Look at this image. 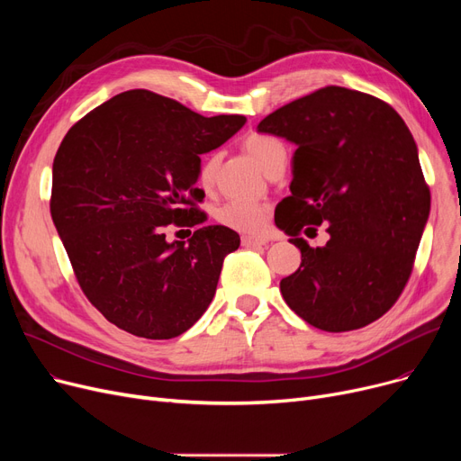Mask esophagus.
<instances>
[{
  "label": "esophagus",
  "instance_id": "esophagus-1",
  "mask_svg": "<svg viewBox=\"0 0 461 461\" xmlns=\"http://www.w3.org/2000/svg\"><path fill=\"white\" fill-rule=\"evenodd\" d=\"M265 243H267V239H263V237H252V235H243V237H240V245L247 247V249L261 247Z\"/></svg>",
  "mask_w": 461,
  "mask_h": 461
}]
</instances>
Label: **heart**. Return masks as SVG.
I'll use <instances>...</instances> for the list:
<instances>
[{"mask_svg": "<svg viewBox=\"0 0 461 461\" xmlns=\"http://www.w3.org/2000/svg\"><path fill=\"white\" fill-rule=\"evenodd\" d=\"M243 149L263 167L265 174H267L276 162L285 160V148L282 141L269 134H247L243 138ZM218 166H221V157H218V153H209L200 162L198 181L205 190H211L214 186ZM216 221L239 233H258L263 230L265 222H267V209L252 202L230 200L216 211Z\"/></svg>", "mask_w": 461, "mask_h": 461, "instance_id": "obj_1", "label": "heart"}]
</instances>
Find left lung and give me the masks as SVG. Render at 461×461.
I'll return each instance as SVG.
<instances>
[{
	"label": "left lung",
	"mask_w": 461,
	"mask_h": 461,
	"mask_svg": "<svg viewBox=\"0 0 461 461\" xmlns=\"http://www.w3.org/2000/svg\"><path fill=\"white\" fill-rule=\"evenodd\" d=\"M258 131L297 145L292 196L275 212L301 250V267L280 282L284 301L327 332L379 320L413 273L429 214L413 134L391 104L340 86L275 110ZM321 223L330 240L312 249L300 233Z\"/></svg>",
	"instance_id": "left-lung-1"
}]
</instances>
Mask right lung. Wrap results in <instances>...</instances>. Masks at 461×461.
<instances>
[{
  "label": "right lung",
  "mask_w": 461,
  "mask_h": 461,
  "mask_svg": "<svg viewBox=\"0 0 461 461\" xmlns=\"http://www.w3.org/2000/svg\"><path fill=\"white\" fill-rule=\"evenodd\" d=\"M245 121L237 113L203 117L167 96L131 89L65 134L52 167V221L84 295L121 330L169 340L211 304L239 233L202 226L188 243H167L164 230L205 222L200 155Z\"/></svg>",
  "instance_id": "add662e5"
}]
</instances>
